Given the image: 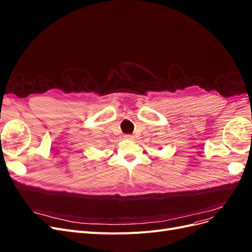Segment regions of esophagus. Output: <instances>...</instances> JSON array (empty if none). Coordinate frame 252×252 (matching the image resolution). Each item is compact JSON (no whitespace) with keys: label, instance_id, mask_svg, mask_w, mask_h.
<instances>
[{"label":"esophagus","instance_id":"esophagus-1","mask_svg":"<svg viewBox=\"0 0 252 252\" xmlns=\"http://www.w3.org/2000/svg\"><path fill=\"white\" fill-rule=\"evenodd\" d=\"M124 138L127 140H132L133 139V135L132 134H125Z\"/></svg>","mask_w":252,"mask_h":252}]
</instances>
